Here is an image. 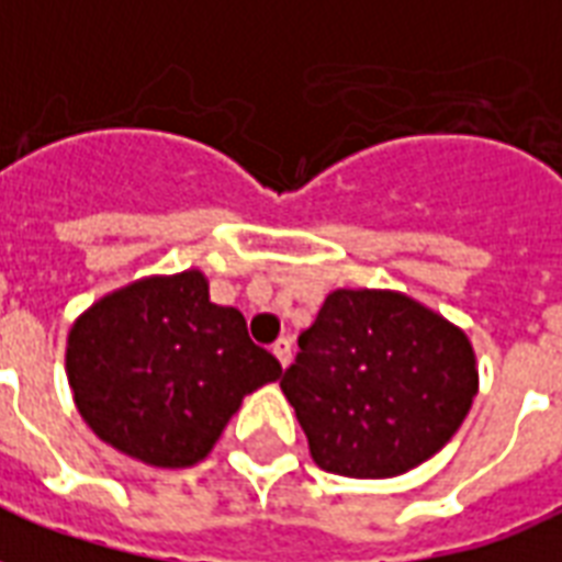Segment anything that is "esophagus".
I'll use <instances>...</instances> for the list:
<instances>
[{
    "label": "esophagus",
    "mask_w": 562,
    "mask_h": 562,
    "mask_svg": "<svg viewBox=\"0 0 562 562\" xmlns=\"http://www.w3.org/2000/svg\"><path fill=\"white\" fill-rule=\"evenodd\" d=\"M273 357L280 359L282 368H289V362H291V341H289V338H280V341L273 345Z\"/></svg>",
    "instance_id": "obj_1"
}]
</instances>
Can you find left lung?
I'll return each instance as SVG.
<instances>
[{
    "instance_id": "8db88e82",
    "label": "left lung",
    "mask_w": 562,
    "mask_h": 562,
    "mask_svg": "<svg viewBox=\"0 0 562 562\" xmlns=\"http://www.w3.org/2000/svg\"><path fill=\"white\" fill-rule=\"evenodd\" d=\"M297 345L282 395L315 465L333 474L376 481L422 465L477 395L469 336L401 291H329Z\"/></svg>"
}]
</instances>
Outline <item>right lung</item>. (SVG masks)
<instances>
[{
    "label": "right lung",
    "mask_w": 562,
    "mask_h": 562,
    "mask_svg": "<svg viewBox=\"0 0 562 562\" xmlns=\"http://www.w3.org/2000/svg\"><path fill=\"white\" fill-rule=\"evenodd\" d=\"M64 359L85 424L153 469L205 460L244 395L282 374L241 312L209 300L196 268L97 300L72 321Z\"/></svg>",
    "instance_id": "obj_1"
}]
</instances>
